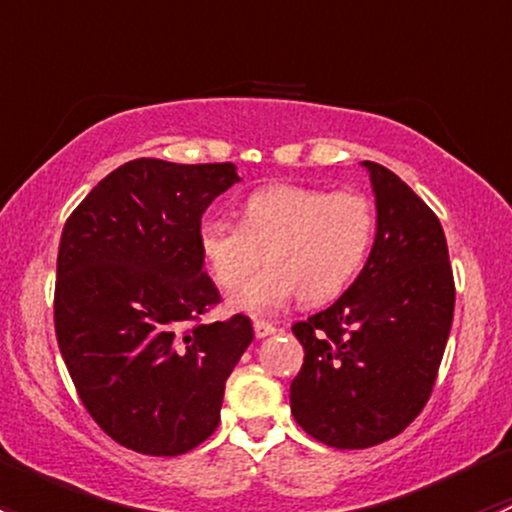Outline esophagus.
Returning a JSON list of instances; mask_svg holds the SVG:
<instances>
[{"mask_svg":"<svg viewBox=\"0 0 512 512\" xmlns=\"http://www.w3.org/2000/svg\"><path fill=\"white\" fill-rule=\"evenodd\" d=\"M252 327H255V337H257V339L272 337V334H277V332H280V329H277L275 324L265 322V319H257V322L252 324Z\"/></svg>","mask_w":512,"mask_h":512,"instance_id":"obj_1","label":"esophagus"}]
</instances>
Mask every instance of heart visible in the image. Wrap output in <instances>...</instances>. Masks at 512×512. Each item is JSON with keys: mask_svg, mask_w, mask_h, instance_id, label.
I'll return each instance as SVG.
<instances>
[{"mask_svg": "<svg viewBox=\"0 0 512 512\" xmlns=\"http://www.w3.org/2000/svg\"><path fill=\"white\" fill-rule=\"evenodd\" d=\"M374 232L376 213L366 195L285 183L252 193L240 225L205 220L198 245L223 289L236 287L266 250L271 265L230 297L240 312L265 317L297 294L307 304L342 294L364 267Z\"/></svg>", "mask_w": 512, "mask_h": 512, "instance_id": "1", "label": "heart"}]
</instances>
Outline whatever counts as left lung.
I'll return each instance as SVG.
<instances>
[{
	"label": "left lung",
	"instance_id": "obj_1",
	"mask_svg": "<svg viewBox=\"0 0 512 512\" xmlns=\"http://www.w3.org/2000/svg\"><path fill=\"white\" fill-rule=\"evenodd\" d=\"M376 237L354 285L292 327L304 347L289 386L294 421L342 451L399 436L436 384L456 285L436 213L389 168L364 160Z\"/></svg>",
	"mask_w": 512,
	"mask_h": 512
}]
</instances>
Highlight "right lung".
Returning a JSON list of instances; mask_svg holds the SVG:
<instances>
[{"mask_svg":"<svg viewBox=\"0 0 512 512\" xmlns=\"http://www.w3.org/2000/svg\"><path fill=\"white\" fill-rule=\"evenodd\" d=\"M237 180L232 163L128 160L61 232L56 342L91 418L136 453L200 446L218 428L227 376L255 337L245 314L200 322L220 302L203 272L200 220Z\"/></svg>","mask_w":512,"mask_h":512,"instance_id":"right-lung-1","label":"right lung"}]
</instances>
